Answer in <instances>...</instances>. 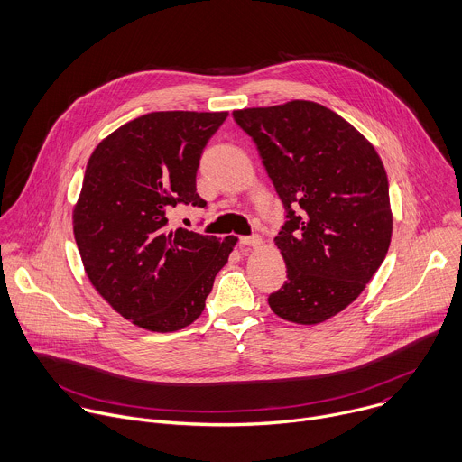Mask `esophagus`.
I'll return each mask as SVG.
<instances>
[{"instance_id": "34e87169", "label": "esophagus", "mask_w": 462, "mask_h": 462, "mask_svg": "<svg viewBox=\"0 0 462 462\" xmlns=\"http://www.w3.org/2000/svg\"><path fill=\"white\" fill-rule=\"evenodd\" d=\"M240 244L242 245H249V247H260L262 245V238L258 235L253 236H240Z\"/></svg>"}]
</instances>
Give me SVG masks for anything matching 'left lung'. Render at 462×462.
Here are the masks:
<instances>
[{
  "instance_id": "left-lung-1",
  "label": "left lung",
  "mask_w": 462,
  "mask_h": 462,
  "mask_svg": "<svg viewBox=\"0 0 462 462\" xmlns=\"http://www.w3.org/2000/svg\"><path fill=\"white\" fill-rule=\"evenodd\" d=\"M260 152L288 222L276 247L286 284L267 302L281 319L315 326L346 310L386 258L393 213L381 156L331 109L291 100L233 111Z\"/></svg>"
}]
</instances>
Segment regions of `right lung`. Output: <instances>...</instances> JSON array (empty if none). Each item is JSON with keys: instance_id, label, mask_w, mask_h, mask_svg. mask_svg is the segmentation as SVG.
I'll use <instances>...</instances> for the list:
<instances>
[{"instance_id": "obj_1", "label": "right lung", "mask_w": 462, "mask_h": 462, "mask_svg": "<svg viewBox=\"0 0 462 462\" xmlns=\"http://www.w3.org/2000/svg\"><path fill=\"white\" fill-rule=\"evenodd\" d=\"M227 113L160 111L134 118L92 151L72 209L90 284L134 326L171 333L206 308L236 236L171 229L176 204L206 208L197 193L202 151Z\"/></svg>"}]
</instances>
